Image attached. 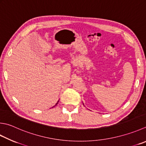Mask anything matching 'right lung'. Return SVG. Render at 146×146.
<instances>
[{
  "label": "right lung",
  "instance_id": "obj_1",
  "mask_svg": "<svg viewBox=\"0 0 146 146\" xmlns=\"http://www.w3.org/2000/svg\"><path fill=\"white\" fill-rule=\"evenodd\" d=\"M58 102H57V104H56V105H57V104H58Z\"/></svg>",
  "mask_w": 146,
  "mask_h": 146
}]
</instances>
